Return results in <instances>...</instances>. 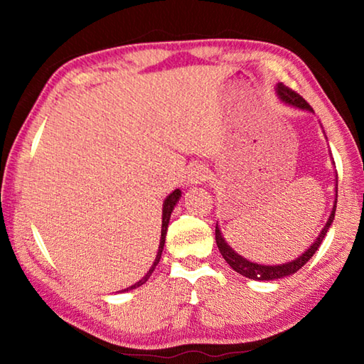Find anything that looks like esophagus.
<instances>
[{"label": "esophagus", "instance_id": "34e87169", "mask_svg": "<svg viewBox=\"0 0 364 364\" xmlns=\"http://www.w3.org/2000/svg\"><path fill=\"white\" fill-rule=\"evenodd\" d=\"M188 180L191 184H200L207 180V170L202 165H194L193 168H189Z\"/></svg>", "mask_w": 364, "mask_h": 364}]
</instances>
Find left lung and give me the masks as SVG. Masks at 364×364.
I'll use <instances>...</instances> for the list:
<instances>
[{
	"instance_id": "left-lung-1",
	"label": "left lung",
	"mask_w": 364,
	"mask_h": 364,
	"mask_svg": "<svg viewBox=\"0 0 364 364\" xmlns=\"http://www.w3.org/2000/svg\"><path fill=\"white\" fill-rule=\"evenodd\" d=\"M278 95L281 96V100L291 104L294 107H299V109H305V110H311L313 109L310 104H308L304 97H301L299 93H295L294 90L289 88L284 83H279L278 85ZM337 193V191H336ZM336 207H337V199H336V204L334 208H332V213L328 220V223L323 228V231L319 236L316 237V241L313 242V245L310 249H308L305 254H301L299 258H295V260L289 262V263H282V264H276V267H269V264H258V263H252L249 260H245L244 257H241L239 254H236L230 245L225 242L223 236H221L220 232V228L218 225L215 226V241H217L218 245V250L220 254L223 255V258L226 260V263L230 264V267L236 271V273L245 276V278L249 279H255V281H273V279H279V278H286V276H291L294 274L295 271H299L304 264L310 260L313 257V254L319 249V245H321L323 239L326 236V232H328L329 226L332 221H334V215H336Z\"/></svg>"
}]
</instances>
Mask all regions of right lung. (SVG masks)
I'll return each instance as SVG.
<instances>
[{
	"label": "right lung",
	"instance_id": "1",
	"mask_svg": "<svg viewBox=\"0 0 364 364\" xmlns=\"http://www.w3.org/2000/svg\"><path fill=\"white\" fill-rule=\"evenodd\" d=\"M180 197H181V191H180V189H176V191H173V193H171V194L167 197V199H165L164 210H162V237H160V245H159V252H157V257H156V260H154V264H152V267H151V269L147 271V274L144 276V278L141 279V281H138L136 284H134V286L128 287L127 291H130V289H136V287H139V286H143L144 282L151 278L152 271L156 269L157 263L160 262V257H162V250H164V244H165V236H167V228H168L170 215H171V212H173V208H175L176 202H178V199H180Z\"/></svg>",
	"mask_w": 364,
	"mask_h": 364
}]
</instances>
